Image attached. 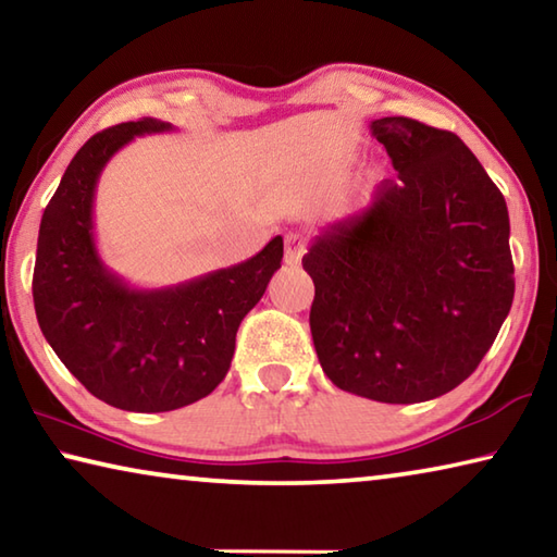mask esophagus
I'll list each match as a JSON object with an SVG mask.
<instances>
[{
    "instance_id": "1",
    "label": "esophagus",
    "mask_w": 557,
    "mask_h": 557,
    "mask_svg": "<svg viewBox=\"0 0 557 557\" xmlns=\"http://www.w3.org/2000/svg\"><path fill=\"white\" fill-rule=\"evenodd\" d=\"M305 250H307V245H305V238H301L299 233H287L285 235V262H287V265H297L301 256H305Z\"/></svg>"
}]
</instances>
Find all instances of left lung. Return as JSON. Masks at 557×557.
Instances as JSON below:
<instances>
[{
  "mask_svg": "<svg viewBox=\"0 0 557 557\" xmlns=\"http://www.w3.org/2000/svg\"><path fill=\"white\" fill-rule=\"evenodd\" d=\"M371 135L398 178L309 245V326L336 388L422 403L474 373L511 312V225L457 135L410 117L373 120Z\"/></svg>",
  "mask_w": 557,
  "mask_h": 557,
  "instance_id": "left-lung-1",
  "label": "left lung"
}]
</instances>
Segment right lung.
Here are the masks:
<instances>
[{
    "label": "right lung",
    "mask_w": 557,
    "mask_h": 557,
    "mask_svg": "<svg viewBox=\"0 0 557 557\" xmlns=\"http://www.w3.org/2000/svg\"><path fill=\"white\" fill-rule=\"evenodd\" d=\"M143 117L92 135L41 219L36 319L65 369L112 408L166 412L209 395L231 369L243 317L280 270L282 235L258 256L172 287H129L102 262L92 203L102 169L135 137L172 132Z\"/></svg>",
    "instance_id": "add662e5"
}]
</instances>
